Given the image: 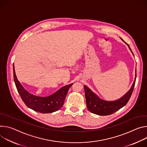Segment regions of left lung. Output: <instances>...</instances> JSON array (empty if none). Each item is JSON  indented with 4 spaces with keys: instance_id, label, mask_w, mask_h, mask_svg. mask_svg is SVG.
Wrapping results in <instances>:
<instances>
[{
    "instance_id": "8db88e82",
    "label": "left lung",
    "mask_w": 147,
    "mask_h": 147,
    "mask_svg": "<svg viewBox=\"0 0 147 147\" xmlns=\"http://www.w3.org/2000/svg\"><path fill=\"white\" fill-rule=\"evenodd\" d=\"M121 39L124 41L122 38ZM125 43L128 45L130 51H131L132 54H133L129 45L126 42ZM136 75L137 74L136 70V77L131 88L120 99L115 101H106L101 99L100 97H98V96L93 93L88 87L85 85L84 89L86 106L89 111L92 113L95 114V115L100 116H107L111 115V114L117 111L124 107L127 103L130 97H131L132 94L135 86Z\"/></svg>"
}]
</instances>
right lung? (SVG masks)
<instances>
[{
  "mask_svg": "<svg viewBox=\"0 0 147 147\" xmlns=\"http://www.w3.org/2000/svg\"><path fill=\"white\" fill-rule=\"evenodd\" d=\"M13 67L14 81L16 88L22 99L28 107L39 113H50L58 110L62 107L68 91L73 84L63 86L49 96H35L30 93L23 88L16 75L14 64Z\"/></svg>",
  "mask_w": 147,
  "mask_h": 147,
  "instance_id": "obj_1",
  "label": "right lung"
}]
</instances>
